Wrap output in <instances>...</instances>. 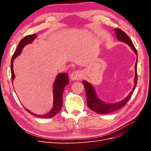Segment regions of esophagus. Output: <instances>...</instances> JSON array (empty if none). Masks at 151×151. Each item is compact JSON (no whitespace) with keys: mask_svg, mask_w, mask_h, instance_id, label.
I'll list each match as a JSON object with an SVG mask.
<instances>
[{"mask_svg":"<svg viewBox=\"0 0 151 151\" xmlns=\"http://www.w3.org/2000/svg\"><path fill=\"white\" fill-rule=\"evenodd\" d=\"M82 77H83V74H82V72L79 70L75 71L70 74V78L72 81L81 80Z\"/></svg>","mask_w":151,"mask_h":151,"instance_id":"obj_1","label":"esophagus"}]
</instances>
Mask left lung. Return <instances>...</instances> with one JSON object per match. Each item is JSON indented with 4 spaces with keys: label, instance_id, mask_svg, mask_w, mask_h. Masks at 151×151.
Segmentation results:
<instances>
[{
    "label": "left lung",
    "instance_id": "1",
    "mask_svg": "<svg viewBox=\"0 0 151 151\" xmlns=\"http://www.w3.org/2000/svg\"><path fill=\"white\" fill-rule=\"evenodd\" d=\"M116 38L118 41H120L122 42L127 44L129 46L131 47L132 50L134 52L137 56V52L134 47V45L132 43V40L129 37L125 32H123L120 29L115 28V29ZM137 59L135 65V74L134 77V86L132 91L130 93V94L127 96V98L124 99L122 100L119 102H116L115 103H108L106 102L103 101L102 100L100 99L98 95L96 93V91L94 88L93 86L90 84L88 82L86 81H83V84L84 86L85 90L86 92V99L88 106L91 109V110L99 113V114H107L109 113H111L115 111L117 109L123 107L126 104V103L129 101L130 97L133 94L134 91L136 88L137 83Z\"/></svg>",
    "mask_w": 151,
    "mask_h": 151
}]
</instances>
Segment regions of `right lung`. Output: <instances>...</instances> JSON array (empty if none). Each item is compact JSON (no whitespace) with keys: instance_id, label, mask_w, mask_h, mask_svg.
Here are the masks:
<instances>
[{"instance_id":"obj_1","label":"right lung","mask_w":151,"mask_h":151,"mask_svg":"<svg viewBox=\"0 0 151 151\" xmlns=\"http://www.w3.org/2000/svg\"><path fill=\"white\" fill-rule=\"evenodd\" d=\"M36 34L30 35L28 36H26V37L22 38L18 45L17 48L15 51L14 53L11 63V77H12V83L13 84V81L15 78V74L13 70V62L14 59L19 56L23 48L26 46V45H28L29 43H31L33 42L34 40L36 38ZM69 83V79H68V76L67 73H60L58 74L57 77L55 81L53 86V108L48 113L45 114V115H36L33 113H31L28 109H25L28 111L31 115L34 116H38L40 118H52L55 116L57 114H58L61 110L62 107V94L64 90L65 87L66 85H67Z\"/></svg>"}]
</instances>
